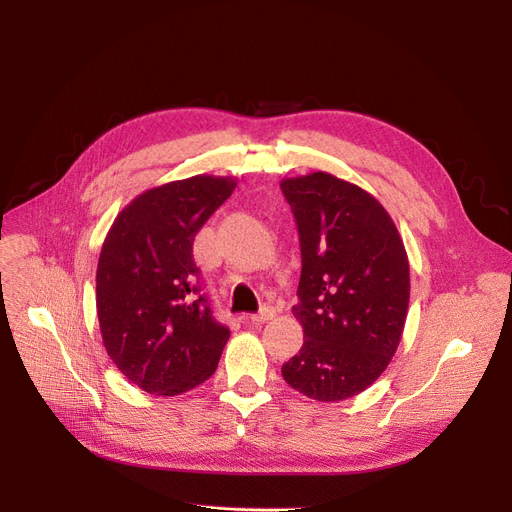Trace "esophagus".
I'll list each match as a JSON object with an SVG mask.
<instances>
[{"label":"esophagus","instance_id":"34e87169","mask_svg":"<svg viewBox=\"0 0 512 512\" xmlns=\"http://www.w3.org/2000/svg\"><path fill=\"white\" fill-rule=\"evenodd\" d=\"M274 315H276L274 307H263L259 313H253L249 319L253 321V324H265V321L274 319Z\"/></svg>","mask_w":512,"mask_h":512}]
</instances>
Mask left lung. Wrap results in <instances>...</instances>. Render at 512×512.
<instances>
[{"label":"left lung","instance_id":"left-lung-1","mask_svg":"<svg viewBox=\"0 0 512 512\" xmlns=\"http://www.w3.org/2000/svg\"><path fill=\"white\" fill-rule=\"evenodd\" d=\"M301 242L292 307L305 342L282 365L288 386L336 402L357 396L392 361L409 309V259L382 203L328 172L286 178Z\"/></svg>","mask_w":512,"mask_h":512}]
</instances>
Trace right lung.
I'll use <instances>...</instances> for the list:
<instances>
[{
	"label": "right lung",
	"mask_w": 512,
	"mask_h": 512,
	"mask_svg": "<svg viewBox=\"0 0 512 512\" xmlns=\"http://www.w3.org/2000/svg\"><path fill=\"white\" fill-rule=\"evenodd\" d=\"M234 188V178L205 174L155 186L118 213L103 240L101 338L116 367L149 394L176 396L209 380L230 338L203 292L193 240Z\"/></svg>",
	"instance_id": "right-lung-1"
}]
</instances>
